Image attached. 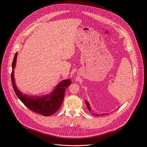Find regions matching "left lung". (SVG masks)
<instances>
[{
	"label": "left lung",
	"instance_id": "obj_1",
	"mask_svg": "<svg viewBox=\"0 0 147 147\" xmlns=\"http://www.w3.org/2000/svg\"><path fill=\"white\" fill-rule=\"evenodd\" d=\"M85 103H86V106H87V109H88V110H89V111H90V112L92 113V114H93V115H94V116H100L99 115H97V114H96V113H93V112H92V110H91V108H90V105H89V102H88L87 100H85ZM105 114H102L101 115H104Z\"/></svg>",
	"mask_w": 147,
	"mask_h": 147
}]
</instances>
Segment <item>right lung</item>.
Listing matches in <instances>:
<instances>
[{"mask_svg":"<svg viewBox=\"0 0 147 147\" xmlns=\"http://www.w3.org/2000/svg\"><path fill=\"white\" fill-rule=\"evenodd\" d=\"M17 54L18 53H16L14 56L11 74L12 83L16 96L28 109L34 112L41 114L44 116H48L54 114L61 107L64 97L66 88L71 84L70 79L60 82L55 87V89L51 93L45 96H32L23 94V93L18 89V87L16 86L13 76Z\"/></svg>","mask_w":147,"mask_h":147,"instance_id":"obj_1","label":"right lung"}]
</instances>
